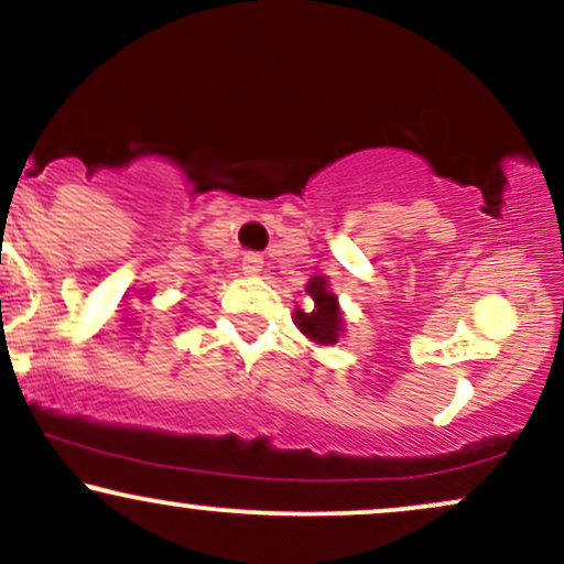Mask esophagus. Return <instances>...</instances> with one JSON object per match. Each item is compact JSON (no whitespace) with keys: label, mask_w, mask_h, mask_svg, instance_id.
Here are the masks:
<instances>
[{"label":"esophagus","mask_w":564,"mask_h":564,"mask_svg":"<svg viewBox=\"0 0 564 564\" xmlns=\"http://www.w3.org/2000/svg\"><path fill=\"white\" fill-rule=\"evenodd\" d=\"M262 254H257V251H246L243 260H241V270L243 275H260L262 270Z\"/></svg>","instance_id":"obj_1"}]
</instances>
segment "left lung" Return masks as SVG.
<instances>
[{
  "instance_id": "1",
  "label": "left lung",
  "mask_w": 564,
  "mask_h": 564,
  "mask_svg": "<svg viewBox=\"0 0 564 564\" xmlns=\"http://www.w3.org/2000/svg\"><path fill=\"white\" fill-rule=\"evenodd\" d=\"M304 294L313 300L310 310L296 307L294 323L296 328L307 336L315 345H336L339 336H345V315H341L339 300L332 291V283H328L326 275H313L304 286Z\"/></svg>"
}]
</instances>
